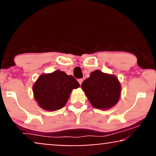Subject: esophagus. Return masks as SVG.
I'll list each match as a JSON object with an SVG mask.
<instances>
[{
  "label": "esophagus",
  "instance_id": "obj_1",
  "mask_svg": "<svg viewBox=\"0 0 156 156\" xmlns=\"http://www.w3.org/2000/svg\"><path fill=\"white\" fill-rule=\"evenodd\" d=\"M78 82H79V83H80V85H81V84L82 83V82H83V80H82V79H79Z\"/></svg>",
  "mask_w": 156,
  "mask_h": 156
}]
</instances>
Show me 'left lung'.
<instances>
[{
	"label": "left lung",
	"mask_w": 156,
	"mask_h": 156,
	"mask_svg": "<svg viewBox=\"0 0 156 156\" xmlns=\"http://www.w3.org/2000/svg\"><path fill=\"white\" fill-rule=\"evenodd\" d=\"M81 87L90 104L96 109H107L118 103L120 96V82L114 75L96 70L82 83Z\"/></svg>",
	"instance_id": "obj_1"
}]
</instances>
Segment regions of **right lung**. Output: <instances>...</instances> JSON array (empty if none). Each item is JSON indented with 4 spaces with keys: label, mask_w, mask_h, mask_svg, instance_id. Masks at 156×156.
Here are the masks:
<instances>
[{
    "label": "right lung",
    "mask_w": 156,
    "mask_h": 156,
    "mask_svg": "<svg viewBox=\"0 0 156 156\" xmlns=\"http://www.w3.org/2000/svg\"><path fill=\"white\" fill-rule=\"evenodd\" d=\"M79 87L80 84L74 76L57 70L41 74L35 82L33 90L40 107L47 111H55L66 105L72 90Z\"/></svg>",
    "instance_id": "add662e5"
}]
</instances>
